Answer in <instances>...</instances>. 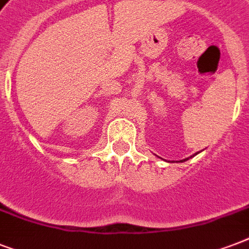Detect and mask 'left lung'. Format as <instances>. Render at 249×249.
<instances>
[{
  "mask_svg": "<svg viewBox=\"0 0 249 249\" xmlns=\"http://www.w3.org/2000/svg\"><path fill=\"white\" fill-rule=\"evenodd\" d=\"M195 155H197V152H196V154H194V155H193V156H195ZM193 156H190V158H193ZM186 160H189V158H186V159L181 160V163H183V161H186Z\"/></svg>",
  "mask_w": 249,
  "mask_h": 249,
  "instance_id": "8db88e82",
  "label": "left lung"
}]
</instances>
